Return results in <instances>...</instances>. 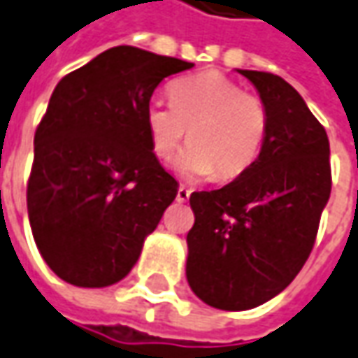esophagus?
<instances>
[{
  "label": "esophagus",
  "mask_w": 358,
  "mask_h": 358,
  "mask_svg": "<svg viewBox=\"0 0 358 358\" xmlns=\"http://www.w3.org/2000/svg\"><path fill=\"white\" fill-rule=\"evenodd\" d=\"M189 196H191V191L181 185V187L177 189V201H179V203H187V201H189Z\"/></svg>",
  "instance_id": "esophagus-1"
}]
</instances>
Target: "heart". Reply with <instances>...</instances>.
<instances>
[{
  "instance_id": "heart-1",
  "label": "heart",
  "mask_w": 358,
  "mask_h": 358,
  "mask_svg": "<svg viewBox=\"0 0 358 358\" xmlns=\"http://www.w3.org/2000/svg\"><path fill=\"white\" fill-rule=\"evenodd\" d=\"M167 94L171 106L150 102L143 114L157 159H169L187 136L189 145L175 162L187 177L210 175L224 183L258 162L270 129L262 96L244 92L241 84L217 71L177 78Z\"/></svg>"
}]
</instances>
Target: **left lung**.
<instances>
[{
  "label": "left lung",
  "mask_w": 358,
  "mask_h": 358,
  "mask_svg": "<svg viewBox=\"0 0 358 358\" xmlns=\"http://www.w3.org/2000/svg\"><path fill=\"white\" fill-rule=\"evenodd\" d=\"M268 104L270 129L258 162L189 203L187 282L224 311L258 308L292 284L313 250L331 195L327 131L278 74L238 71Z\"/></svg>",
  "instance_id": "8db88e82"
}]
</instances>
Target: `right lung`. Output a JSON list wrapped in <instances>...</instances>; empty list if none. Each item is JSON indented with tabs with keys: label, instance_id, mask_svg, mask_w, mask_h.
<instances>
[{
	"label": "right lung",
	"instance_id": "right-lung-1",
	"mask_svg": "<svg viewBox=\"0 0 358 358\" xmlns=\"http://www.w3.org/2000/svg\"><path fill=\"white\" fill-rule=\"evenodd\" d=\"M193 62L114 47L57 84L35 131L27 210L43 260L78 287L129 274L145 236L177 196L145 128L163 78Z\"/></svg>",
	"mask_w": 358,
	"mask_h": 358
}]
</instances>
